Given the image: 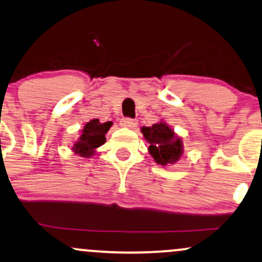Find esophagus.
Returning a JSON list of instances; mask_svg holds the SVG:
<instances>
[{"label": "esophagus", "instance_id": "obj_1", "mask_svg": "<svg viewBox=\"0 0 262 262\" xmlns=\"http://www.w3.org/2000/svg\"><path fill=\"white\" fill-rule=\"evenodd\" d=\"M121 125L124 128H129V129H134L138 125L137 119H132V118H123L121 121Z\"/></svg>", "mask_w": 262, "mask_h": 262}]
</instances>
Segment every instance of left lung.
Wrapping results in <instances>:
<instances>
[{
	"instance_id": "1",
	"label": "left lung",
	"mask_w": 262,
	"mask_h": 262,
	"mask_svg": "<svg viewBox=\"0 0 262 262\" xmlns=\"http://www.w3.org/2000/svg\"><path fill=\"white\" fill-rule=\"evenodd\" d=\"M140 130L149 143L147 151L157 165H174L181 160L184 150L182 138L165 121L161 119L151 127H141Z\"/></svg>"
}]
</instances>
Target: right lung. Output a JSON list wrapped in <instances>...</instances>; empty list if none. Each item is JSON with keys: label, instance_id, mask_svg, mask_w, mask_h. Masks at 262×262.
I'll return each instance as SVG.
<instances>
[{"label": "right lung", "instance_id": "obj_1", "mask_svg": "<svg viewBox=\"0 0 262 262\" xmlns=\"http://www.w3.org/2000/svg\"><path fill=\"white\" fill-rule=\"evenodd\" d=\"M111 127L112 122L101 123L97 118L85 123L79 138L72 145V151L85 159L94 156L97 152V147L106 143L105 135Z\"/></svg>", "mask_w": 262, "mask_h": 262}]
</instances>
